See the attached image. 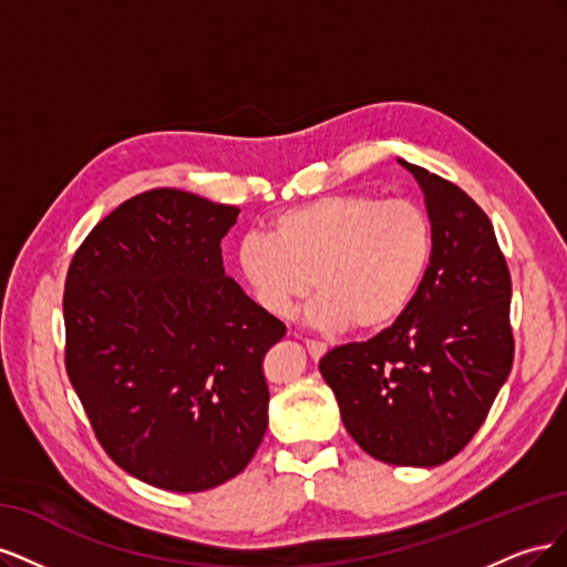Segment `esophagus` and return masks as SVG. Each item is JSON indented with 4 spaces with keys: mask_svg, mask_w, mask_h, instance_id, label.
Here are the masks:
<instances>
[{
    "mask_svg": "<svg viewBox=\"0 0 567 567\" xmlns=\"http://www.w3.org/2000/svg\"><path fill=\"white\" fill-rule=\"evenodd\" d=\"M305 348H307V352H310L315 362L326 354V346H323V342H317V340H305Z\"/></svg>",
    "mask_w": 567,
    "mask_h": 567,
    "instance_id": "esophagus-1",
    "label": "esophagus"
}]
</instances>
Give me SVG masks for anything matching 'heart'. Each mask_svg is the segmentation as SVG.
<instances>
[{
    "label": "heart",
    "mask_w": 567,
    "mask_h": 567,
    "mask_svg": "<svg viewBox=\"0 0 567 567\" xmlns=\"http://www.w3.org/2000/svg\"><path fill=\"white\" fill-rule=\"evenodd\" d=\"M433 257V221L411 200L333 194L271 217L246 234L236 269L252 300L277 319L319 290L307 319L326 331L379 333L414 300Z\"/></svg>",
    "instance_id": "1"
}]
</instances>
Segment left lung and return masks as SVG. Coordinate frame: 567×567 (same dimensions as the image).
<instances>
[{
    "label": "left lung",
    "instance_id": "1",
    "mask_svg": "<svg viewBox=\"0 0 567 567\" xmlns=\"http://www.w3.org/2000/svg\"><path fill=\"white\" fill-rule=\"evenodd\" d=\"M398 163L433 221L431 265L390 329L323 354L319 371L367 454L433 468L466 447L511 373V274L489 217L466 192Z\"/></svg>",
    "mask_w": 567,
    "mask_h": 567
}]
</instances>
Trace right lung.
Masks as SVG:
<instances>
[{
    "mask_svg": "<svg viewBox=\"0 0 567 567\" xmlns=\"http://www.w3.org/2000/svg\"><path fill=\"white\" fill-rule=\"evenodd\" d=\"M238 208L177 188L99 221L65 277V369L101 447L167 492L241 473L267 431V350L286 326L221 267Z\"/></svg>",
    "mask_w": 567,
    "mask_h": 567,
    "instance_id": "add662e5",
    "label": "right lung"
}]
</instances>
